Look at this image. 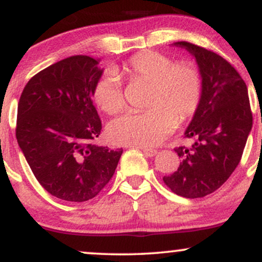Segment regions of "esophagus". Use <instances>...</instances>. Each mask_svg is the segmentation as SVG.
Masks as SVG:
<instances>
[{"instance_id":"1","label":"esophagus","mask_w":262,"mask_h":262,"mask_svg":"<svg viewBox=\"0 0 262 262\" xmlns=\"http://www.w3.org/2000/svg\"><path fill=\"white\" fill-rule=\"evenodd\" d=\"M141 151L144 152L146 156H149V158H152V156H155L156 154H158V150L155 149H148V148H140Z\"/></svg>"}]
</instances>
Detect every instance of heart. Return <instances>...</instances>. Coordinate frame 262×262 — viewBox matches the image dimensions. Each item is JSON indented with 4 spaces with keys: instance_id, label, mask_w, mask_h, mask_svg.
Wrapping results in <instances>:
<instances>
[{
    "instance_id": "obj_1",
    "label": "heart",
    "mask_w": 262,
    "mask_h": 262,
    "mask_svg": "<svg viewBox=\"0 0 262 262\" xmlns=\"http://www.w3.org/2000/svg\"><path fill=\"white\" fill-rule=\"evenodd\" d=\"M122 76L151 82L146 102L150 110L127 112L111 122L107 134L114 144L141 148L158 145L177 122L191 118L202 101L203 76L194 62H175L162 53L143 52L96 82L93 101L108 114L118 113L124 107Z\"/></svg>"
}]
</instances>
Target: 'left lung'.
Wrapping results in <instances>:
<instances>
[{
	"label": "left lung",
	"mask_w": 262,
	"mask_h": 262,
	"mask_svg": "<svg viewBox=\"0 0 262 262\" xmlns=\"http://www.w3.org/2000/svg\"><path fill=\"white\" fill-rule=\"evenodd\" d=\"M196 59L203 76V95L185 137L191 148L175 149L181 164L164 176L173 193L200 198L217 191L239 165L252 127L248 87L239 73L214 52L188 41H176Z\"/></svg>",
	"instance_id": "left-lung-1"
}]
</instances>
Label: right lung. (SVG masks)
I'll use <instances>...</instances> for the list:
<instances>
[{
	"label": "right lung",
	"mask_w": 262,
	"mask_h": 262,
	"mask_svg": "<svg viewBox=\"0 0 262 262\" xmlns=\"http://www.w3.org/2000/svg\"><path fill=\"white\" fill-rule=\"evenodd\" d=\"M98 65L86 55L60 60L28 81L18 103V145L38 182L69 202L97 196L123 152L92 143L102 129L92 101Z\"/></svg>",
	"instance_id": "right-lung-1"
}]
</instances>
